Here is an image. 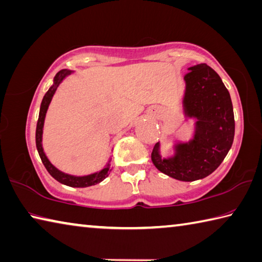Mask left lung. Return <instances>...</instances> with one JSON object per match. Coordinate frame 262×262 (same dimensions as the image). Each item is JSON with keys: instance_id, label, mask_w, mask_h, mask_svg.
I'll return each mask as SVG.
<instances>
[{"instance_id": "1", "label": "left lung", "mask_w": 262, "mask_h": 262, "mask_svg": "<svg viewBox=\"0 0 262 262\" xmlns=\"http://www.w3.org/2000/svg\"><path fill=\"white\" fill-rule=\"evenodd\" d=\"M184 75L182 115L193 119L192 139L174 141L173 154L161 156L158 142L151 154L156 168L184 182L201 180L215 170L234 142L235 118L230 94L219 74L206 64Z\"/></svg>"}]
</instances>
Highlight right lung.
<instances>
[{"label":"right lung","mask_w":262,"mask_h":262,"mask_svg":"<svg viewBox=\"0 0 262 262\" xmlns=\"http://www.w3.org/2000/svg\"><path fill=\"white\" fill-rule=\"evenodd\" d=\"M72 73H73V71L65 69V70L59 71V72L55 75L54 83H52V85L49 88L48 92H47L43 96V99H42V103L40 106V113H39V120H37V125H36L35 142H36V149H37V152H39V156L42 160V163H43L45 167L47 168V170H48L52 178L58 181L59 183L69 185V187L87 188V187H90V185H95L99 182H102L104 179H106L108 177V174H110V172H111V169H110L111 158L108 159L106 165L104 166L101 170H98V172H95V173L88 174V175H82V177H77V175H71V174L61 172V170L55 167V166L50 163L48 157H47V155L45 154L43 146H42V135H43L45 120H46L47 111H48L49 105L51 103V99H52V97H54V95L56 93L57 88L59 87V84Z\"/></svg>","instance_id":"obj_1"}]
</instances>
